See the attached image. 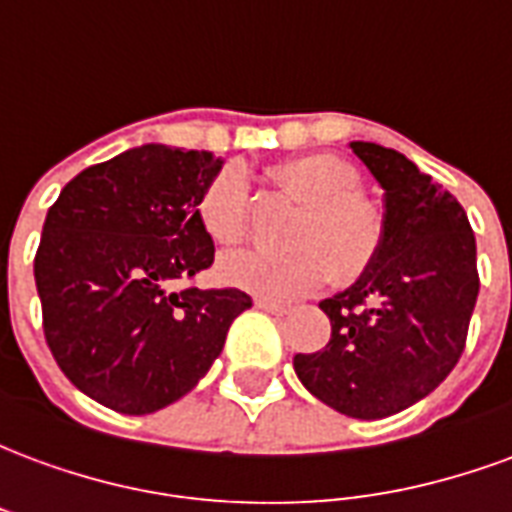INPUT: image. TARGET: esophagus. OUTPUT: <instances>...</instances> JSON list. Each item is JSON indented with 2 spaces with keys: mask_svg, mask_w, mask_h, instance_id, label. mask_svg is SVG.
<instances>
[{
  "mask_svg": "<svg viewBox=\"0 0 512 512\" xmlns=\"http://www.w3.org/2000/svg\"><path fill=\"white\" fill-rule=\"evenodd\" d=\"M255 307L263 312H271V315H288L290 312V307H285V304H277V301H268V299H257Z\"/></svg>",
  "mask_w": 512,
  "mask_h": 512,
  "instance_id": "esophagus-1",
  "label": "esophagus"
}]
</instances>
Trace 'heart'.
Returning <instances> with one entry per match:
<instances>
[{"label": "heart", "mask_w": 512, "mask_h": 512, "mask_svg": "<svg viewBox=\"0 0 512 512\" xmlns=\"http://www.w3.org/2000/svg\"><path fill=\"white\" fill-rule=\"evenodd\" d=\"M277 186L301 211L285 233V252L244 249L219 260L216 277L230 288L268 301L310 296L334 277L351 285L381 255L386 224L376 202L359 191L356 167L332 153H310L271 169ZM197 219L216 246H233L249 233V183L244 169L224 167L202 189Z\"/></svg>", "instance_id": "heart-1"}]
</instances>
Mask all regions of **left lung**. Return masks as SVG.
<instances>
[{
  "instance_id": "8db88e82",
  "label": "left lung",
  "mask_w": 512,
  "mask_h": 512,
  "mask_svg": "<svg viewBox=\"0 0 512 512\" xmlns=\"http://www.w3.org/2000/svg\"><path fill=\"white\" fill-rule=\"evenodd\" d=\"M384 189L381 255L321 301L332 337L296 354V376L340 414L381 419L430 395L458 365L480 290L477 246L461 202L392 147L351 142Z\"/></svg>"
}]
</instances>
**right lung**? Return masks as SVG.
<instances>
[{
	"label": "right lung",
	"instance_id": "right-lung-1",
	"mask_svg": "<svg viewBox=\"0 0 512 512\" xmlns=\"http://www.w3.org/2000/svg\"><path fill=\"white\" fill-rule=\"evenodd\" d=\"M219 169L208 150L134 147L79 172L46 213L35 255L43 334L101 406L150 414L175 403L252 307L238 288H175L213 263L197 200Z\"/></svg>",
	"mask_w": 512,
	"mask_h": 512
}]
</instances>
